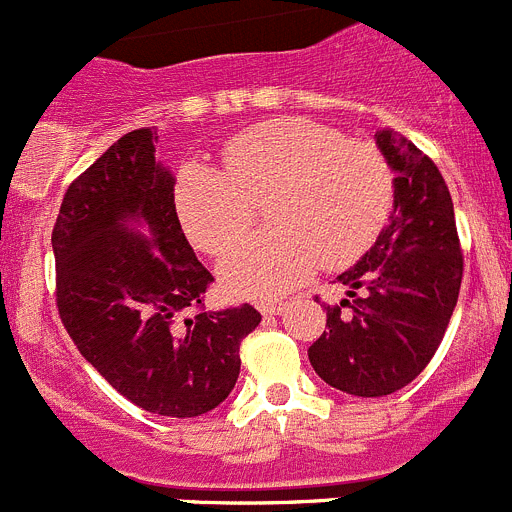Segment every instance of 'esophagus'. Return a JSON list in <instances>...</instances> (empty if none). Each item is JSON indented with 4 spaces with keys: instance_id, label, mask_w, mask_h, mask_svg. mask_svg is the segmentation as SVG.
I'll return each instance as SVG.
<instances>
[{
    "instance_id": "esophagus-1",
    "label": "esophagus",
    "mask_w": 512,
    "mask_h": 512,
    "mask_svg": "<svg viewBox=\"0 0 512 512\" xmlns=\"http://www.w3.org/2000/svg\"><path fill=\"white\" fill-rule=\"evenodd\" d=\"M287 310V302H259V312L264 318H274V315H282Z\"/></svg>"
}]
</instances>
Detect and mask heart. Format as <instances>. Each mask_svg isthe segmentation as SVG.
<instances>
[{"label":"heart","mask_w":512,"mask_h":512,"mask_svg":"<svg viewBox=\"0 0 512 512\" xmlns=\"http://www.w3.org/2000/svg\"><path fill=\"white\" fill-rule=\"evenodd\" d=\"M225 171L184 164L176 174V217L210 256L238 246L266 200L269 233L225 259L223 282L238 295H284L323 261L346 266L377 241L395 202L387 158L369 140L277 117L223 143Z\"/></svg>","instance_id":"obj_1"}]
</instances>
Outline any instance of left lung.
I'll return each mask as SVG.
<instances>
[{
    "label": "left lung",
    "instance_id": "8db88e82",
    "mask_svg": "<svg viewBox=\"0 0 512 512\" xmlns=\"http://www.w3.org/2000/svg\"><path fill=\"white\" fill-rule=\"evenodd\" d=\"M377 146L395 171V212L372 251L338 282L348 300L328 305L312 369L325 384L356 397L402 390L441 346L459 300L464 256L454 202L441 171L392 128Z\"/></svg>",
    "mask_w": 512,
    "mask_h": 512
}]
</instances>
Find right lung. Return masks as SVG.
<instances>
[{
    "instance_id": "right-lung-1",
    "label": "right lung",
    "mask_w": 512,
    "mask_h": 512,
    "mask_svg": "<svg viewBox=\"0 0 512 512\" xmlns=\"http://www.w3.org/2000/svg\"><path fill=\"white\" fill-rule=\"evenodd\" d=\"M151 128L122 135L63 194L53 225L56 307L81 356L138 408L197 418L241 374L253 305L207 310L215 279L176 217L174 176ZM138 219L149 235L133 234Z\"/></svg>"
}]
</instances>
